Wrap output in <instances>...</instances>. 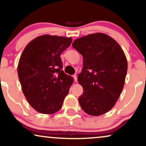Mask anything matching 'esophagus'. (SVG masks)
<instances>
[{
	"mask_svg": "<svg viewBox=\"0 0 146 146\" xmlns=\"http://www.w3.org/2000/svg\"><path fill=\"white\" fill-rule=\"evenodd\" d=\"M72 77H73V78H74V80L75 82H77V76L76 75V74H74V75L72 76Z\"/></svg>",
	"mask_w": 146,
	"mask_h": 146,
	"instance_id": "1",
	"label": "esophagus"
}]
</instances>
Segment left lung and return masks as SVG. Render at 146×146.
I'll use <instances>...</instances> for the list:
<instances>
[{
  "mask_svg": "<svg viewBox=\"0 0 146 146\" xmlns=\"http://www.w3.org/2000/svg\"><path fill=\"white\" fill-rule=\"evenodd\" d=\"M72 46L83 56V68L78 76L84 90L80 105L89 115L104 114L113 107L123 90L127 70L125 54L104 33L80 38Z\"/></svg>",
  "mask_w": 146,
  "mask_h": 146,
  "instance_id": "obj_1",
  "label": "left lung"
}]
</instances>
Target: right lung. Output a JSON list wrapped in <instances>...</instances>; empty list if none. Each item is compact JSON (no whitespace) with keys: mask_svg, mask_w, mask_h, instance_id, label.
<instances>
[{"mask_svg":"<svg viewBox=\"0 0 146 146\" xmlns=\"http://www.w3.org/2000/svg\"><path fill=\"white\" fill-rule=\"evenodd\" d=\"M71 38L42 35L25 47L20 58L18 75L30 105L42 113L60 110L73 78L64 72L61 54L71 44Z\"/></svg>","mask_w":146,"mask_h":146,"instance_id":"1","label":"right lung"}]
</instances>
